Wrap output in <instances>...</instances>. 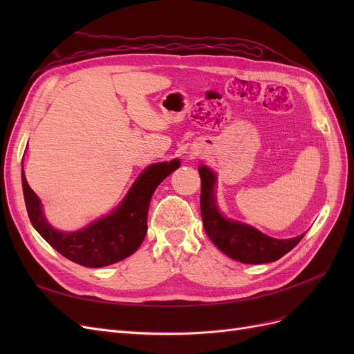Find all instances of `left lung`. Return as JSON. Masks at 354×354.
I'll return each instance as SVG.
<instances>
[{"mask_svg":"<svg viewBox=\"0 0 354 354\" xmlns=\"http://www.w3.org/2000/svg\"><path fill=\"white\" fill-rule=\"evenodd\" d=\"M199 174L202 181L201 214L203 229L214 245L230 259L246 264L272 263L279 260L303 239L304 234L291 239H274L248 224L224 218L214 201V173L201 165Z\"/></svg>","mask_w":354,"mask_h":354,"instance_id":"obj_1","label":"left lung"}]
</instances>
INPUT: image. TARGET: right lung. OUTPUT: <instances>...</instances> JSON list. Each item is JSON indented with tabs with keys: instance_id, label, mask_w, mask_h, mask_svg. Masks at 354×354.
Here are the masks:
<instances>
[{
	"instance_id": "right-lung-1",
	"label": "right lung",
	"mask_w": 354,
	"mask_h": 354,
	"mask_svg": "<svg viewBox=\"0 0 354 354\" xmlns=\"http://www.w3.org/2000/svg\"><path fill=\"white\" fill-rule=\"evenodd\" d=\"M180 167L178 159L153 164L136 180L111 216L91 223L82 230L65 233L53 229L41 209V202L28 185L22 169V185L32 226L53 248L68 260L85 267H103L134 254L147 232V211L160 181Z\"/></svg>"
}]
</instances>
